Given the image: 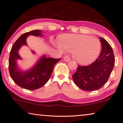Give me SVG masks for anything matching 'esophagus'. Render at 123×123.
Returning a JSON list of instances; mask_svg holds the SVG:
<instances>
[{
	"mask_svg": "<svg viewBox=\"0 0 123 123\" xmlns=\"http://www.w3.org/2000/svg\"><path fill=\"white\" fill-rule=\"evenodd\" d=\"M64 60H65V62H69V61H70V57H69V56L65 55L64 57Z\"/></svg>",
	"mask_w": 123,
	"mask_h": 123,
	"instance_id": "esophagus-1",
	"label": "esophagus"
}]
</instances>
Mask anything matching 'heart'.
<instances>
[{
    "mask_svg": "<svg viewBox=\"0 0 123 123\" xmlns=\"http://www.w3.org/2000/svg\"><path fill=\"white\" fill-rule=\"evenodd\" d=\"M62 52H72L73 58L80 64L87 65L93 62L98 55L101 43L90 36L67 35L60 38V44H56Z\"/></svg>",
    "mask_w": 123,
    "mask_h": 123,
    "instance_id": "b5f03b06",
    "label": "heart"
}]
</instances>
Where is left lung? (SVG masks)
I'll return each instance as SVG.
<instances>
[{
  "mask_svg": "<svg viewBox=\"0 0 123 123\" xmlns=\"http://www.w3.org/2000/svg\"><path fill=\"white\" fill-rule=\"evenodd\" d=\"M99 39L102 50L98 59L90 65H79L72 76L75 84L84 91H92L102 87L114 67L115 58L112 48L103 38Z\"/></svg>",
  "mask_w": 123,
  "mask_h": 123,
  "instance_id": "left-lung-1",
  "label": "left lung"
}]
</instances>
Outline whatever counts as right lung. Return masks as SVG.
I'll list each match as a JSON object with an SVG mask.
<instances>
[{
	"label": "right lung",
	"instance_id": "obj_1",
	"mask_svg": "<svg viewBox=\"0 0 123 123\" xmlns=\"http://www.w3.org/2000/svg\"><path fill=\"white\" fill-rule=\"evenodd\" d=\"M41 36V31L38 30L25 33L17 39L12 45L9 60V71L10 75L16 85L29 90H36L44 86L49 79L53 68L60 58H46L44 55L34 67L28 71H23L18 67L16 60L21 59L18 50L22 45H26L28 36Z\"/></svg>",
	"mask_w": 123,
	"mask_h": 123
}]
</instances>
